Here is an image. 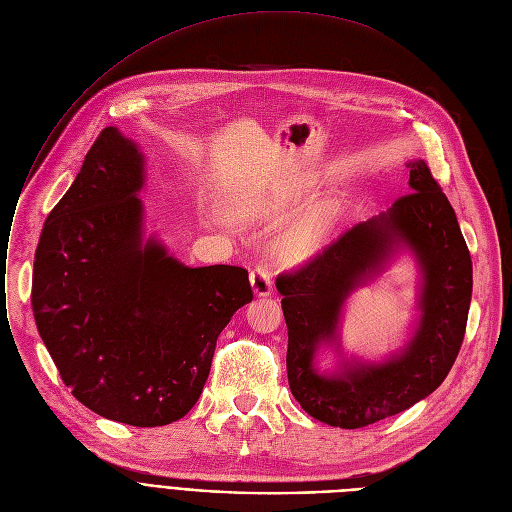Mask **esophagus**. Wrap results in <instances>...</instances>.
Instances as JSON below:
<instances>
[{
  "label": "esophagus",
  "instance_id": "1",
  "mask_svg": "<svg viewBox=\"0 0 512 512\" xmlns=\"http://www.w3.org/2000/svg\"><path fill=\"white\" fill-rule=\"evenodd\" d=\"M250 283L258 297H264L272 291V274L264 264H256L250 272Z\"/></svg>",
  "mask_w": 512,
  "mask_h": 512
}]
</instances>
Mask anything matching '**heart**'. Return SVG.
<instances>
[{"mask_svg": "<svg viewBox=\"0 0 512 512\" xmlns=\"http://www.w3.org/2000/svg\"><path fill=\"white\" fill-rule=\"evenodd\" d=\"M338 211V205L328 203L307 215L299 225L287 231L283 238H279V242L274 244V256L285 264H295L309 258L311 254H316V250L322 246L326 231L338 217ZM264 213H268V209L258 201H242L235 207V215L242 219H260L264 217Z\"/></svg>", "mask_w": 512, "mask_h": 512, "instance_id": "heart-1", "label": "heart"}]
</instances>
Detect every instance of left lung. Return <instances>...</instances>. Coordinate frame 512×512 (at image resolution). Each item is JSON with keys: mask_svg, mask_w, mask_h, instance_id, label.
Masks as SVG:
<instances>
[{"mask_svg": "<svg viewBox=\"0 0 512 512\" xmlns=\"http://www.w3.org/2000/svg\"><path fill=\"white\" fill-rule=\"evenodd\" d=\"M410 188L393 207L346 229L322 252L277 277L289 330L287 375L301 408L320 422L361 428L404 412L435 391L451 371L465 336L471 256L455 211L424 160L412 162ZM404 241L425 274L423 320L400 358L344 376L312 371V355L335 333L345 295Z\"/></svg>", "mask_w": 512, "mask_h": 512, "instance_id": "8db88e82", "label": "left lung"}]
</instances>
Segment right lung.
Here are the masks:
<instances>
[{
  "instance_id": "obj_1",
  "label": "right lung",
  "mask_w": 512,
  "mask_h": 512,
  "mask_svg": "<svg viewBox=\"0 0 512 512\" xmlns=\"http://www.w3.org/2000/svg\"><path fill=\"white\" fill-rule=\"evenodd\" d=\"M143 157L102 129L49 213L32 311L73 398L131 426L180 420L201 398L221 330L254 299L248 270L188 268L141 240Z\"/></svg>"
}]
</instances>
